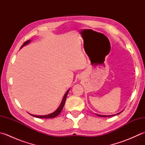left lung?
<instances>
[{
    "mask_svg": "<svg viewBox=\"0 0 145 145\" xmlns=\"http://www.w3.org/2000/svg\"><path fill=\"white\" fill-rule=\"evenodd\" d=\"M120 113H121V112H119V113H118L117 114H119ZM97 115L98 116H99V117H111V116H116V115H111V116H102V115H98V114H97Z\"/></svg>",
    "mask_w": 145,
    "mask_h": 145,
    "instance_id": "obj_1",
    "label": "left lung"
}]
</instances>
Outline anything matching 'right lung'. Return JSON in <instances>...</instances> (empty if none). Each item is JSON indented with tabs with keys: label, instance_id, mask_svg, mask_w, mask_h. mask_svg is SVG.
Returning a JSON list of instances; mask_svg holds the SVG:
<instances>
[{
	"label": "right lung",
	"instance_id": "add662e5",
	"mask_svg": "<svg viewBox=\"0 0 145 145\" xmlns=\"http://www.w3.org/2000/svg\"><path fill=\"white\" fill-rule=\"evenodd\" d=\"M31 42V40H29L28 41H26V42H24L23 43V45L21 46V47H23V46L24 45H26L27 44H28V43ZM69 89L67 90V91H66V93H65L64 96L63 97V98H62V102L61 103V105H60V106H59V108L57 109V110L54 112L52 114H48V115H45V116H36V115H33V114H29L30 115L33 116V117H37V118H42V119H50V118H54V117H57V116L59 115V114L61 112V111L62 110V108H63L64 107V105L65 104V100H66V97H67V95L68 94V92H69Z\"/></svg>",
	"mask_w": 145,
	"mask_h": 145
}]
</instances>
